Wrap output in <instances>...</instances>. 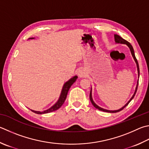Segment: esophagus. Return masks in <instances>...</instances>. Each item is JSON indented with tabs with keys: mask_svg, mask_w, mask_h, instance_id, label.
I'll list each match as a JSON object with an SVG mask.
<instances>
[{
	"mask_svg": "<svg viewBox=\"0 0 149 149\" xmlns=\"http://www.w3.org/2000/svg\"><path fill=\"white\" fill-rule=\"evenodd\" d=\"M78 75H79L80 77H84L86 76V73L83 70H80L79 72H78Z\"/></svg>",
	"mask_w": 149,
	"mask_h": 149,
	"instance_id": "1",
	"label": "esophagus"
}]
</instances>
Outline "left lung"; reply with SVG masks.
I'll return each mask as SVG.
<instances>
[{"mask_svg":"<svg viewBox=\"0 0 149 149\" xmlns=\"http://www.w3.org/2000/svg\"><path fill=\"white\" fill-rule=\"evenodd\" d=\"M114 37H115V42H116V43H118V44H126V45H128V46L129 47L130 49V51H131L132 55V56H133V57H134V60H135V61H136V63L137 67V71H138V76L139 77V64H138V62H137V58H136V56H135L134 51L133 47L132 46V45L130 44V43L128 42V41H126V40H125L124 39H123V38L120 37V36H118V35H117V34H114ZM138 83H139V81H137V85L136 88V91H135V93H134V94L133 96L132 97L131 99L130 100H129V102H128V103H127V104H126L125 105H124V107H123L121 108V109H118V110H115V111L107 110V109H103V108H102V107H100L99 106H98V105H97L95 104V103H94V102H93V98H92V93H91L92 92H91V93H90V96H90V100H91V103H92V104H93V105H94V107L96 108V109H99V110L102 111L108 112V113H117V112H118V111H120L121 110H123L124 107H125L126 106H127V105H128L129 103L131 102L132 100L134 98V97L135 96V95H136V93L137 90V86H138Z\"/></svg>","mask_w":149,"mask_h":149,"instance_id":"8db88e82","label":"left lung"}]
</instances>
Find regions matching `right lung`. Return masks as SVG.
<instances>
[{
	"label": "right lung",
	"mask_w": 149,
	"mask_h": 149,
	"mask_svg": "<svg viewBox=\"0 0 149 149\" xmlns=\"http://www.w3.org/2000/svg\"><path fill=\"white\" fill-rule=\"evenodd\" d=\"M77 79V75H75V76L73 77L69 81H68L66 83H65V84H64V86H63V90H62L60 98H59L58 102H56V104L53 105V106H52L51 108H49V109H48L47 110L44 111H42V112L36 111L31 110L32 111L35 113H37V114H44V113L52 112V111H56V110H57L58 109H59V108H60L62 106V105H63L64 101H65L68 93V91H69V89L70 88V86H71L73 85V83H74L75 81H76Z\"/></svg>",
	"instance_id": "1"
}]
</instances>
